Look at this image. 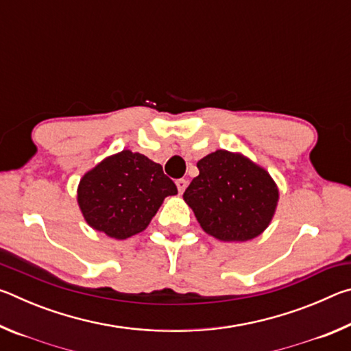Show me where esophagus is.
<instances>
[{
  "mask_svg": "<svg viewBox=\"0 0 351 351\" xmlns=\"http://www.w3.org/2000/svg\"><path fill=\"white\" fill-rule=\"evenodd\" d=\"M176 187H178V190H180V193H182L187 187V180H184V178H181V180H176Z\"/></svg>",
  "mask_w": 351,
  "mask_h": 351,
  "instance_id": "34e87169",
  "label": "esophagus"
}]
</instances>
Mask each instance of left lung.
<instances>
[{"label": "left lung", "instance_id": "obj_1", "mask_svg": "<svg viewBox=\"0 0 351 351\" xmlns=\"http://www.w3.org/2000/svg\"><path fill=\"white\" fill-rule=\"evenodd\" d=\"M197 167L199 175L182 197L207 234L221 241H247L268 228L278 201L268 171L226 150L207 154Z\"/></svg>", "mask_w": 351, "mask_h": 351}]
</instances>
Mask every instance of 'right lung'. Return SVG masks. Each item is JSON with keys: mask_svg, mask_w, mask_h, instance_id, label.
<instances>
[{"mask_svg": "<svg viewBox=\"0 0 351 351\" xmlns=\"http://www.w3.org/2000/svg\"><path fill=\"white\" fill-rule=\"evenodd\" d=\"M178 189L156 164L141 153L123 150L85 173L77 201L86 223L111 239L142 232L162 201Z\"/></svg>", "mask_w": 351, "mask_h": 351, "instance_id": "add662e5", "label": "right lung"}]
</instances>
